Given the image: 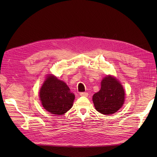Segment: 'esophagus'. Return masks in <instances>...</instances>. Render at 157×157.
Here are the masks:
<instances>
[{"mask_svg": "<svg viewBox=\"0 0 157 157\" xmlns=\"http://www.w3.org/2000/svg\"><path fill=\"white\" fill-rule=\"evenodd\" d=\"M80 96H85V97H88V94L87 92H80Z\"/></svg>", "mask_w": 157, "mask_h": 157, "instance_id": "34e87169", "label": "esophagus"}]
</instances>
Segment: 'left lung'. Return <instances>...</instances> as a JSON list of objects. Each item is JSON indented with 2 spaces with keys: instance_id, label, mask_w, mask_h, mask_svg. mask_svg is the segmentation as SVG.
<instances>
[{
  "instance_id": "left-lung-1",
  "label": "left lung",
  "mask_w": 157,
  "mask_h": 157,
  "mask_svg": "<svg viewBox=\"0 0 157 157\" xmlns=\"http://www.w3.org/2000/svg\"><path fill=\"white\" fill-rule=\"evenodd\" d=\"M101 85L100 90L94 94L92 98L95 108L101 114L112 115L124 103V88L119 81L111 76L104 78Z\"/></svg>"
}]
</instances>
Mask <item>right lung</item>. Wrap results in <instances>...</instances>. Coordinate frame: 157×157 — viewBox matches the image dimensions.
<instances>
[{
    "label": "right lung",
    "instance_id": "obj_1",
    "mask_svg": "<svg viewBox=\"0 0 157 157\" xmlns=\"http://www.w3.org/2000/svg\"><path fill=\"white\" fill-rule=\"evenodd\" d=\"M40 98L46 111L54 115H63L72 107L74 94L64 82L54 76H48L40 90Z\"/></svg>",
    "mask_w": 157,
    "mask_h": 157
}]
</instances>
